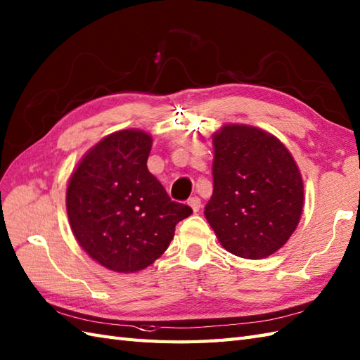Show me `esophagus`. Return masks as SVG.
I'll return each instance as SVG.
<instances>
[{
    "instance_id": "34e87169",
    "label": "esophagus",
    "mask_w": 360,
    "mask_h": 360,
    "mask_svg": "<svg viewBox=\"0 0 360 360\" xmlns=\"http://www.w3.org/2000/svg\"><path fill=\"white\" fill-rule=\"evenodd\" d=\"M188 205L191 207V210H193L195 213L199 212V210H200V199H199L198 196L190 198V199H188Z\"/></svg>"
}]
</instances>
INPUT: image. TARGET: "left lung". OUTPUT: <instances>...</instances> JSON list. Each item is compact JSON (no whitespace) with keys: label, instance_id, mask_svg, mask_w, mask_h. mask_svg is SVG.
<instances>
[{"label":"left lung","instance_id":"left-lung-1","mask_svg":"<svg viewBox=\"0 0 360 360\" xmlns=\"http://www.w3.org/2000/svg\"><path fill=\"white\" fill-rule=\"evenodd\" d=\"M213 195L204 214L231 255L264 259L285 244L304 208L293 156L262 129L225 124L213 135Z\"/></svg>","mask_w":360,"mask_h":360}]
</instances>
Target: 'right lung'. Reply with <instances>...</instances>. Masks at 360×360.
Returning <instances> with one entry per match:
<instances>
[{
    "label": "right lung",
    "mask_w": 360,
    "mask_h": 360,
    "mask_svg": "<svg viewBox=\"0 0 360 360\" xmlns=\"http://www.w3.org/2000/svg\"><path fill=\"white\" fill-rule=\"evenodd\" d=\"M148 133L115 131L91 147L72 173L65 207L82 250L107 270L135 273L160 257L191 208L174 202L147 169Z\"/></svg>",
    "instance_id": "add662e5"
}]
</instances>
